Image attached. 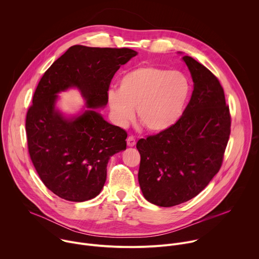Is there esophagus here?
Wrapping results in <instances>:
<instances>
[{"label": "esophagus", "mask_w": 259, "mask_h": 259, "mask_svg": "<svg viewBox=\"0 0 259 259\" xmlns=\"http://www.w3.org/2000/svg\"><path fill=\"white\" fill-rule=\"evenodd\" d=\"M135 144H136L135 138H134L133 136H129V137L127 138V145L130 146V147H132V146H134Z\"/></svg>", "instance_id": "1"}]
</instances>
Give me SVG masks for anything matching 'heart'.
Wrapping results in <instances>:
<instances>
[{
  "mask_svg": "<svg viewBox=\"0 0 259 259\" xmlns=\"http://www.w3.org/2000/svg\"><path fill=\"white\" fill-rule=\"evenodd\" d=\"M191 85L184 73L154 65L127 71L118 90L107 92L116 123L125 127L134 117L152 132H162L178 122L189 99Z\"/></svg>",
  "mask_w": 259,
  "mask_h": 259,
  "instance_id": "b5f03b06",
  "label": "heart"
}]
</instances>
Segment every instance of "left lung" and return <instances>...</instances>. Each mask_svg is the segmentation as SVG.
Wrapping results in <instances>:
<instances>
[{"mask_svg": "<svg viewBox=\"0 0 259 259\" xmlns=\"http://www.w3.org/2000/svg\"><path fill=\"white\" fill-rule=\"evenodd\" d=\"M182 61L194 82L183 115L169 129L136 144L141 192L161 207L187 202L207 187L220 169L231 133L230 110L217 78L191 56Z\"/></svg>", "mask_w": 259, "mask_h": 259, "instance_id": "8db88e82", "label": "left lung"}]
</instances>
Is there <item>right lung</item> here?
I'll return each instance as SVG.
<instances>
[{
    "label": "right lung",
    "mask_w": 259,
    "mask_h": 259,
    "mask_svg": "<svg viewBox=\"0 0 259 259\" xmlns=\"http://www.w3.org/2000/svg\"><path fill=\"white\" fill-rule=\"evenodd\" d=\"M137 52L129 48L70 47L46 70L26 115L28 152L45 186L70 202L98 196L106 166L126 150L127 133L104 120L107 91L116 71ZM77 89L85 101L80 112L62 113L58 94Z\"/></svg>",
    "instance_id": "obj_1"
}]
</instances>
